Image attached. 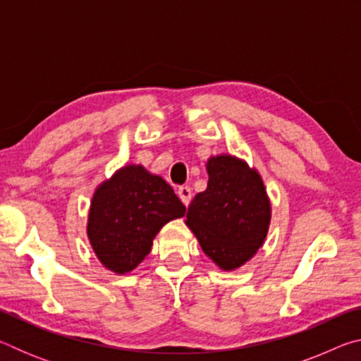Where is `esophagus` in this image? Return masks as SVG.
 Here are the masks:
<instances>
[{
  "instance_id": "1",
  "label": "esophagus",
  "mask_w": 361,
  "mask_h": 361,
  "mask_svg": "<svg viewBox=\"0 0 361 361\" xmlns=\"http://www.w3.org/2000/svg\"><path fill=\"white\" fill-rule=\"evenodd\" d=\"M178 197L181 199V202L188 207L189 202H191V199H192V189L189 186H180L178 188Z\"/></svg>"
}]
</instances>
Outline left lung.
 <instances>
[{
  "instance_id": "left-lung-1",
  "label": "left lung",
  "mask_w": 361,
  "mask_h": 361,
  "mask_svg": "<svg viewBox=\"0 0 361 361\" xmlns=\"http://www.w3.org/2000/svg\"><path fill=\"white\" fill-rule=\"evenodd\" d=\"M207 173V189L192 199L186 224L219 269L234 271L264 243L271 200L258 170L239 157L212 156Z\"/></svg>"
}]
</instances>
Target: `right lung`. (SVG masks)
<instances>
[{
    "instance_id": "right-lung-1",
    "label": "right lung",
    "mask_w": 361,
    "mask_h": 361,
    "mask_svg": "<svg viewBox=\"0 0 361 361\" xmlns=\"http://www.w3.org/2000/svg\"><path fill=\"white\" fill-rule=\"evenodd\" d=\"M185 212L162 176L130 164L95 189L87 218L89 242L103 266L127 274L151 252L162 226Z\"/></svg>"
}]
</instances>
